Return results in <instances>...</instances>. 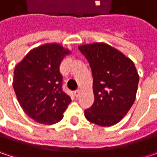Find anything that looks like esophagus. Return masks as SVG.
<instances>
[{"mask_svg": "<svg viewBox=\"0 0 157 157\" xmlns=\"http://www.w3.org/2000/svg\"><path fill=\"white\" fill-rule=\"evenodd\" d=\"M80 90H76V91H75V95L76 96V97H78L79 95H80Z\"/></svg>", "mask_w": 157, "mask_h": 157, "instance_id": "34e87169", "label": "esophagus"}]
</instances>
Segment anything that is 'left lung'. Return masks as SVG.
Returning <instances> with one entry per match:
<instances>
[{
	"instance_id": "1",
	"label": "left lung",
	"mask_w": 157,
	"mask_h": 157,
	"mask_svg": "<svg viewBox=\"0 0 157 157\" xmlns=\"http://www.w3.org/2000/svg\"><path fill=\"white\" fill-rule=\"evenodd\" d=\"M93 74L94 102L84 110L86 119L100 126L120 122L133 105L139 82L135 63L120 51L104 43L80 45Z\"/></svg>"
}]
</instances>
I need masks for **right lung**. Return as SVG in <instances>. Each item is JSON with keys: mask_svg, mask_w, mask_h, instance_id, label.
Segmentation results:
<instances>
[{"mask_svg": "<svg viewBox=\"0 0 157 157\" xmlns=\"http://www.w3.org/2000/svg\"><path fill=\"white\" fill-rule=\"evenodd\" d=\"M71 52L58 44H46L30 51L14 69L13 86L26 114L40 124L61 121L71 103L62 89L60 64Z\"/></svg>", "mask_w": 157, "mask_h": 157, "instance_id": "obj_1", "label": "right lung"}]
</instances>
